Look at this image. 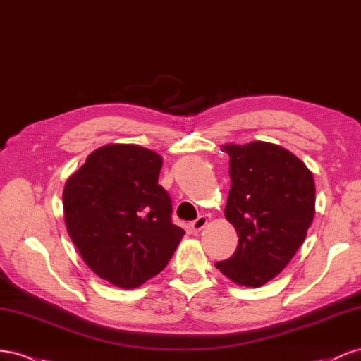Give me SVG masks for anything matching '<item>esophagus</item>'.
Wrapping results in <instances>:
<instances>
[{
  "label": "esophagus",
  "instance_id": "esophagus-1",
  "mask_svg": "<svg viewBox=\"0 0 361 361\" xmlns=\"http://www.w3.org/2000/svg\"><path fill=\"white\" fill-rule=\"evenodd\" d=\"M205 225H207V218H205V216H200V218H198L197 221H193V222L190 224V230H192L193 233H200Z\"/></svg>",
  "mask_w": 361,
  "mask_h": 361
}]
</instances>
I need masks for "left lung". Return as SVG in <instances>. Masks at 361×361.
I'll use <instances>...</instances> for the list:
<instances>
[{"mask_svg":"<svg viewBox=\"0 0 361 361\" xmlns=\"http://www.w3.org/2000/svg\"><path fill=\"white\" fill-rule=\"evenodd\" d=\"M230 157L231 188L225 218L239 235L228 260L216 267L245 287H260L280 274L304 243L314 218L312 171L293 152L255 140L222 145Z\"/></svg>","mask_w":361,"mask_h":361,"instance_id":"left-lung-1","label":"left lung"}]
</instances>
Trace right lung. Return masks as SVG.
Wrapping results in <instances>:
<instances>
[{
	"label": "right lung",
	"instance_id": "obj_1",
	"mask_svg": "<svg viewBox=\"0 0 361 361\" xmlns=\"http://www.w3.org/2000/svg\"><path fill=\"white\" fill-rule=\"evenodd\" d=\"M163 159L135 143L90 152L66 180L63 218L81 259L102 280L136 289L160 274L184 231L159 181Z\"/></svg>",
	"mask_w": 361,
	"mask_h": 361
}]
</instances>
